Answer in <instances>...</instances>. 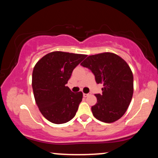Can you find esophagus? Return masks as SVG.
I'll list each match as a JSON object with an SVG mask.
<instances>
[{"label": "esophagus", "mask_w": 158, "mask_h": 158, "mask_svg": "<svg viewBox=\"0 0 158 158\" xmlns=\"http://www.w3.org/2000/svg\"><path fill=\"white\" fill-rule=\"evenodd\" d=\"M90 93H89V94H83V97H88V96L89 95H90Z\"/></svg>", "instance_id": "esophagus-1"}]
</instances>
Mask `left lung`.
I'll list each match as a JSON object with an SVG mask.
<instances>
[{"label": "left lung", "instance_id": "8db88e82", "mask_svg": "<svg viewBox=\"0 0 158 158\" xmlns=\"http://www.w3.org/2000/svg\"><path fill=\"white\" fill-rule=\"evenodd\" d=\"M94 73L102 94H97V102L91 107L94 116L102 122L117 121L126 113L134 91L133 74L121 57L111 52L89 56L81 64Z\"/></svg>", "mask_w": 158, "mask_h": 158}]
</instances>
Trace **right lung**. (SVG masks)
Here are the masks:
<instances>
[{
    "label": "right lung",
    "mask_w": 158,
    "mask_h": 158,
    "mask_svg": "<svg viewBox=\"0 0 158 158\" xmlns=\"http://www.w3.org/2000/svg\"><path fill=\"white\" fill-rule=\"evenodd\" d=\"M86 55L61 51L45 55L32 71V85L35 102L48 120L65 123L75 117L82 99V93H73L65 86L73 69Z\"/></svg>",
    "instance_id": "right-lung-1"
}]
</instances>
